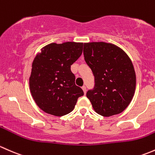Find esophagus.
<instances>
[{
	"mask_svg": "<svg viewBox=\"0 0 155 155\" xmlns=\"http://www.w3.org/2000/svg\"><path fill=\"white\" fill-rule=\"evenodd\" d=\"M82 89H83V90H84V94H86V92H87V87H86L85 86H83V87H82Z\"/></svg>",
	"mask_w": 155,
	"mask_h": 155,
	"instance_id": "esophagus-1",
	"label": "esophagus"
}]
</instances>
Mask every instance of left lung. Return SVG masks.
Masks as SVG:
<instances>
[{
    "mask_svg": "<svg viewBox=\"0 0 155 155\" xmlns=\"http://www.w3.org/2000/svg\"><path fill=\"white\" fill-rule=\"evenodd\" d=\"M84 55L95 77V87L87 92L92 107L103 116L122 113L131 101L136 74L122 49L104 42L84 43Z\"/></svg>",
    "mask_w": 155,
    "mask_h": 155,
    "instance_id": "left-lung-1",
    "label": "left lung"
}]
</instances>
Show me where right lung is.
<instances>
[{
  "label": "right lung",
  "mask_w": 155,
  "mask_h": 155,
  "mask_svg": "<svg viewBox=\"0 0 155 155\" xmlns=\"http://www.w3.org/2000/svg\"><path fill=\"white\" fill-rule=\"evenodd\" d=\"M82 42L51 43L32 63L29 84L33 98L41 110L62 116L73 110L84 91L75 85L71 66L81 57Z\"/></svg>",
  "instance_id": "1"
}]
</instances>
